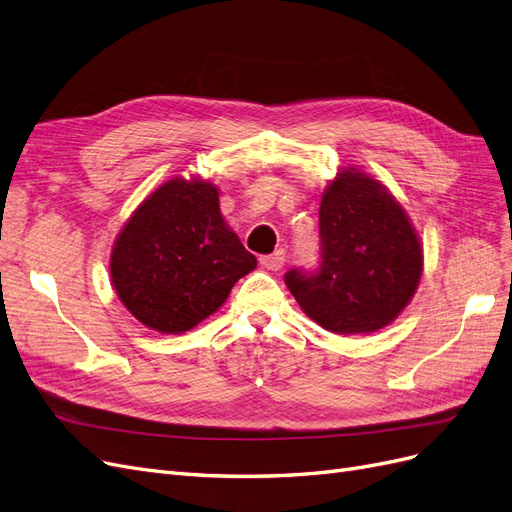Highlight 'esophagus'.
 Returning <instances> with one entry per match:
<instances>
[{
    "label": "esophagus",
    "instance_id": "obj_1",
    "mask_svg": "<svg viewBox=\"0 0 512 512\" xmlns=\"http://www.w3.org/2000/svg\"><path fill=\"white\" fill-rule=\"evenodd\" d=\"M258 260H260V265L265 267V269H269V271H280V269L284 267V262H286V258H284V254H282V252H275V254L260 256Z\"/></svg>",
    "mask_w": 512,
    "mask_h": 512
}]
</instances>
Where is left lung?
<instances>
[{"instance_id":"1","label":"left lung","mask_w":512,"mask_h":512,"mask_svg":"<svg viewBox=\"0 0 512 512\" xmlns=\"http://www.w3.org/2000/svg\"><path fill=\"white\" fill-rule=\"evenodd\" d=\"M320 262L284 282L303 312L337 335L391 324L421 280L423 250L406 211L376 179L344 168L322 194Z\"/></svg>"}]
</instances>
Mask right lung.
<instances>
[{"label": "right lung", "mask_w": 512, "mask_h": 512, "mask_svg": "<svg viewBox=\"0 0 512 512\" xmlns=\"http://www.w3.org/2000/svg\"><path fill=\"white\" fill-rule=\"evenodd\" d=\"M256 267L220 213L218 188L170 179L143 200L113 247L111 277L121 303L145 327L190 331Z\"/></svg>", "instance_id": "obj_1"}]
</instances>
